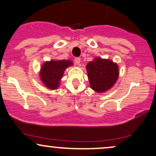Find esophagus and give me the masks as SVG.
I'll list each match as a JSON object with an SVG mask.
<instances>
[{
	"label": "esophagus",
	"instance_id": "34e87169",
	"mask_svg": "<svg viewBox=\"0 0 156 156\" xmlns=\"http://www.w3.org/2000/svg\"><path fill=\"white\" fill-rule=\"evenodd\" d=\"M75 62H76V64H78V65H80V58L79 57H77V58H75Z\"/></svg>",
	"mask_w": 156,
	"mask_h": 156
}]
</instances>
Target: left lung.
<instances>
[{"label": "left lung", "instance_id": "1", "mask_svg": "<svg viewBox=\"0 0 156 156\" xmlns=\"http://www.w3.org/2000/svg\"><path fill=\"white\" fill-rule=\"evenodd\" d=\"M91 88L98 92H105L113 87L119 76L118 66L112 61L96 58L87 65Z\"/></svg>", "mask_w": 156, "mask_h": 156}]
</instances>
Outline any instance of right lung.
Masks as SVG:
<instances>
[{
  "instance_id": "right-lung-1",
  "label": "right lung",
  "mask_w": 156,
  "mask_h": 156,
  "mask_svg": "<svg viewBox=\"0 0 156 156\" xmlns=\"http://www.w3.org/2000/svg\"><path fill=\"white\" fill-rule=\"evenodd\" d=\"M72 64L73 62L69 60L46 62L41 68V80L48 89H56L59 85L64 71Z\"/></svg>"
}]
</instances>
